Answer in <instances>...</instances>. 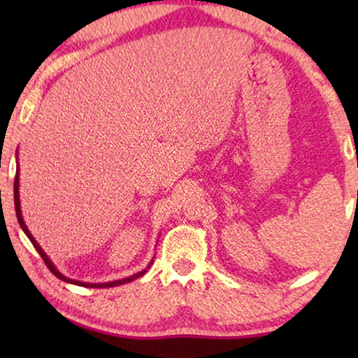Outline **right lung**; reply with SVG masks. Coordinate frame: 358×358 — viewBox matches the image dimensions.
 Masks as SVG:
<instances>
[{
	"mask_svg": "<svg viewBox=\"0 0 358 358\" xmlns=\"http://www.w3.org/2000/svg\"><path fill=\"white\" fill-rule=\"evenodd\" d=\"M14 207H16V217H17V222H19V224H21L22 231L26 233V236H27L29 239H31V243L34 244V248H36V249H37V252L41 254V257L43 259V262L47 264V267L50 268V272L53 273V275L58 277V278H60V280H63V282H68V283H75V285H81V287H90V288H107V287H119V285H122V283H129V282H131V280H135V278H138V277L143 275V273H146V268H150L151 264H153V262H151L150 266L146 267V268H143V271H141V272L135 273V275H131V277L122 278V280L106 282V283H86V282H80V280H73V278H68V277L63 275V273L58 272V268H57L55 266H53L50 259H48L47 254L43 252V249H42L41 246H38V243L36 241V239H34V236H32V234H31V231H29V229H27L26 223H24V220H22V215H21V202H19V168H17V171H16V178H14Z\"/></svg>",
	"mask_w": 358,
	"mask_h": 358,
	"instance_id": "right-lung-1",
	"label": "right lung"
}]
</instances>
